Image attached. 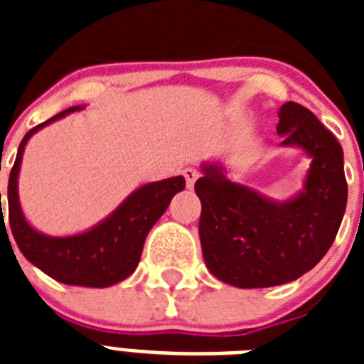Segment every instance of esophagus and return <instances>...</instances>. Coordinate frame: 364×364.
<instances>
[{
  "instance_id": "esophagus-1",
  "label": "esophagus",
  "mask_w": 364,
  "mask_h": 364,
  "mask_svg": "<svg viewBox=\"0 0 364 364\" xmlns=\"http://www.w3.org/2000/svg\"><path fill=\"white\" fill-rule=\"evenodd\" d=\"M182 175L186 176V184H188V188H193V186H195V180L198 178V171L195 167H186L184 171H182Z\"/></svg>"
}]
</instances>
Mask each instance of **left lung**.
<instances>
[{"label": "left lung", "mask_w": 364, "mask_h": 364, "mask_svg": "<svg viewBox=\"0 0 364 364\" xmlns=\"http://www.w3.org/2000/svg\"><path fill=\"white\" fill-rule=\"evenodd\" d=\"M282 146H299L311 156L304 191L288 202L260 197L235 184L217 164L202 166L195 182L205 266L222 282L239 288H269L310 272L330 250L346 210L348 184L343 147L314 112L288 102L279 111Z\"/></svg>", "instance_id": "1"}]
</instances>
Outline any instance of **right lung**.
I'll return each mask as SVG.
<instances>
[{
  "mask_svg": "<svg viewBox=\"0 0 364 364\" xmlns=\"http://www.w3.org/2000/svg\"><path fill=\"white\" fill-rule=\"evenodd\" d=\"M80 109L82 107H69L58 112L43 124L32 127L23 136L9 176V222L19 252L54 281L87 288H105L124 281L136 269L147 233L167 210L171 198L186 188V180L184 176H173L136 189L111 217L85 233L47 237L28 226L18 198V173L25 144L43 125ZM0 224H5L3 210Z\"/></svg>",
  "mask_w": 364,
  "mask_h": 364,
  "instance_id": "obj_1",
  "label": "right lung"
}]
</instances>
